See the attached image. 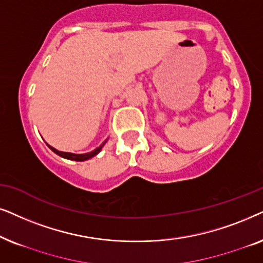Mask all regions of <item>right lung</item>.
<instances>
[{
  "label": "right lung",
  "instance_id": "add662e5",
  "mask_svg": "<svg viewBox=\"0 0 263 263\" xmlns=\"http://www.w3.org/2000/svg\"><path fill=\"white\" fill-rule=\"evenodd\" d=\"M107 141H104L102 144H101L99 148H96L95 150H92V152L90 153H86V154H73V153H65V152H59L58 149L52 148V146H50L49 144H47L49 148H50L52 152H54L55 154H58L59 156L64 157V159H67V160H73V161H85V160H89L91 159V157L96 156L97 154H99L101 152V149H102V146L104 145V143H106Z\"/></svg>",
  "mask_w": 263,
  "mask_h": 263
}]
</instances>
